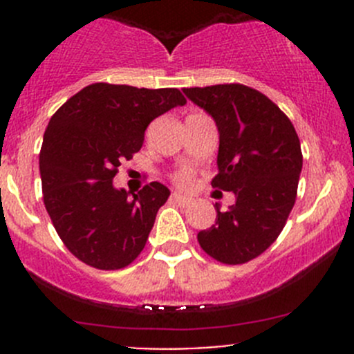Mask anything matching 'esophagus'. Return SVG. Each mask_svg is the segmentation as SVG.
<instances>
[{"label": "esophagus", "instance_id": "34e87169", "mask_svg": "<svg viewBox=\"0 0 354 354\" xmlns=\"http://www.w3.org/2000/svg\"><path fill=\"white\" fill-rule=\"evenodd\" d=\"M171 200H173L174 203H180V205H190L192 203V198L190 197H185V195L181 194H173L171 195Z\"/></svg>", "mask_w": 354, "mask_h": 354}]
</instances>
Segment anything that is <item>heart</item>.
Listing matches in <instances>:
<instances>
[{
    "instance_id": "obj_1",
    "label": "heart",
    "mask_w": 354,
    "mask_h": 354,
    "mask_svg": "<svg viewBox=\"0 0 354 354\" xmlns=\"http://www.w3.org/2000/svg\"><path fill=\"white\" fill-rule=\"evenodd\" d=\"M192 173L188 169H183V171H180V173H176L174 174V181H176L178 185H180V187H188V185L192 183Z\"/></svg>"
}]
</instances>
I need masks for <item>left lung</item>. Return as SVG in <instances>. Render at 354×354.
<instances>
[{
    "mask_svg": "<svg viewBox=\"0 0 354 354\" xmlns=\"http://www.w3.org/2000/svg\"><path fill=\"white\" fill-rule=\"evenodd\" d=\"M183 92L219 130L212 187L236 197L224 212L216 203V224L197 240L217 262H250L277 240L295 205L303 166L299 138L286 114L252 87L221 84Z\"/></svg>",
    "mask_w": 354,
    "mask_h": 354,
    "instance_id": "8db88e82",
    "label": "left lung"
}]
</instances>
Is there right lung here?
Returning <instances> with one entry per match:
<instances>
[{"mask_svg":"<svg viewBox=\"0 0 354 354\" xmlns=\"http://www.w3.org/2000/svg\"><path fill=\"white\" fill-rule=\"evenodd\" d=\"M183 104L178 88L99 82L53 114L39 154L42 198L56 233L78 260L116 270L140 255L169 190L152 181L128 197L113 178L140 151L149 123Z\"/></svg>","mask_w":354,"mask_h":354,"instance_id":"obj_1","label":"right lung"}]
</instances>
